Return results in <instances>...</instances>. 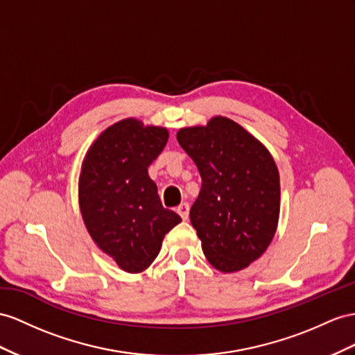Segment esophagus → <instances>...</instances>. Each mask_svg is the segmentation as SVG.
Listing matches in <instances>:
<instances>
[{
	"label": "esophagus",
	"instance_id": "34e87169",
	"mask_svg": "<svg viewBox=\"0 0 355 355\" xmlns=\"http://www.w3.org/2000/svg\"><path fill=\"white\" fill-rule=\"evenodd\" d=\"M189 210H190V207H189L187 202H181V204L177 207V213L180 214V217H181V219H183V220H187Z\"/></svg>",
	"mask_w": 355,
	"mask_h": 355
}]
</instances>
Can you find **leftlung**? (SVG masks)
I'll return each mask as SVG.
<instances>
[{"label":"left lung","instance_id":"obj_1","mask_svg":"<svg viewBox=\"0 0 355 355\" xmlns=\"http://www.w3.org/2000/svg\"><path fill=\"white\" fill-rule=\"evenodd\" d=\"M177 141L202 178L190 222L205 258L223 272L246 268L267 250L279 222L280 180L270 151L226 116L180 129Z\"/></svg>","mask_w":355,"mask_h":355}]
</instances>
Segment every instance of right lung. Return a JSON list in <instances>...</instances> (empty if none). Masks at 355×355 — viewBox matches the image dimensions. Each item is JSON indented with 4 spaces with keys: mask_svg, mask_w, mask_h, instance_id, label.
<instances>
[{
    "mask_svg": "<svg viewBox=\"0 0 355 355\" xmlns=\"http://www.w3.org/2000/svg\"><path fill=\"white\" fill-rule=\"evenodd\" d=\"M165 127L125 118L91 145L79 177V208L97 246L127 272H141L159 255L181 217L163 208L148 166L165 148Z\"/></svg>",
    "mask_w": 355,
    "mask_h": 355,
    "instance_id": "right-lung-1",
    "label": "right lung"
}]
</instances>
